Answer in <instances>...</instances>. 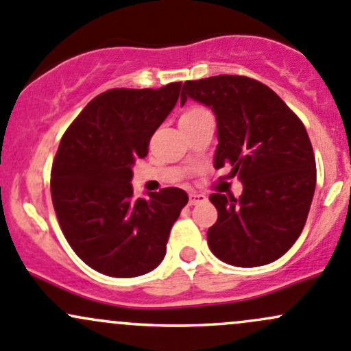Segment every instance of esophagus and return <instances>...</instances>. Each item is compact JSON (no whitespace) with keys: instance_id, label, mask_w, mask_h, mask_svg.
I'll use <instances>...</instances> for the list:
<instances>
[{"instance_id":"esophagus-1","label":"esophagus","mask_w":351,"mask_h":351,"mask_svg":"<svg viewBox=\"0 0 351 351\" xmlns=\"http://www.w3.org/2000/svg\"><path fill=\"white\" fill-rule=\"evenodd\" d=\"M204 202H206V197L204 193H190V200H188L190 205H198L204 204Z\"/></svg>"}]
</instances>
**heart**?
<instances>
[{
    "label": "heart",
    "mask_w": 351,
    "mask_h": 351,
    "mask_svg": "<svg viewBox=\"0 0 351 351\" xmlns=\"http://www.w3.org/2000/svg\"><path fill=\"white\" fill-rule=\"evenodd\" d=\"M205 116H210L208 110H205L204 108H198V106H193V108H188L185 112L182 114L180 123H193V121L202 119V117Z\"/></svg>",
    "instance_id": "obj_1"
}]
</instances>
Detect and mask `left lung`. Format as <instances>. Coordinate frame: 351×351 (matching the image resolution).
<instances>
[{
  "label": "left lung",
  "mask_w": 351,
  "mask_h": 351,
  "mask_svg": "<svg viewBox=\"0 0 351 351\" xmlns=\"http://www.w3.org/2000/svg\"><path fill=\"white\" fill-rule=\"evenodd\" d=\"M213 110V166H230L239 198L210 195L219 212L208 228L213 256L237 267H257L284 256L301 235L316 186V161L304 124L272 88L242 75L183 84L186 99Z\"/></svg>",
  "instance_id": "left-lung-1"
}]
</instances>
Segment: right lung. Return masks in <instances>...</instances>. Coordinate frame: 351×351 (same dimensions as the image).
I'll return each mask as SVG.
<instances>
[{
    "label": "right lung",
    "mask_w": 351,
    "mask_h": 351,
    "mask_svg": "<svg viewBox=\"0 0 351 351\" xmlns=\"http://www.w3.org/2000/svg\"><path fill=\"white\" fill-rule=\"evenodd\" d=\"M180 88L182 82H171L102 92L62 138L51 166V202L73 252L101 274L136 278L165 259L186 191L163 188L136 198L131 180L132 165L147 154Z\"/></svg>",
    "instance_id": "right-lung-1"
}]
</instances>
